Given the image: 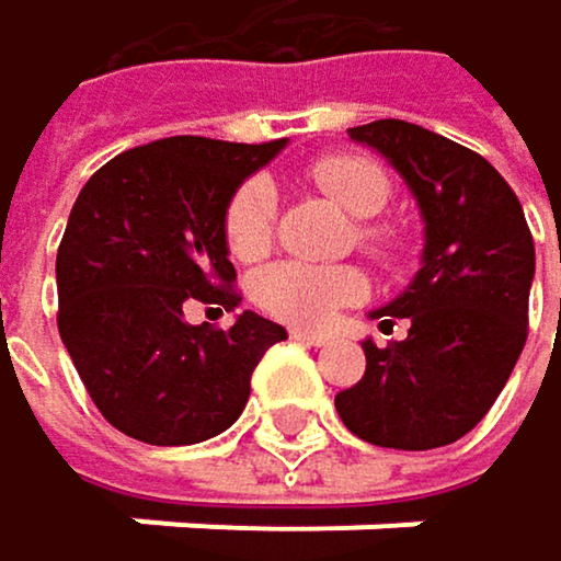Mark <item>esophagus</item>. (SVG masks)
<instances>
[{"mask_svg":"<svg viewBox=\"0 0 561 561\" xmlns=\"http://www.w3.org/2000/svg\"><path fill=\"white\" fill-rule=\"evenodd\" d=\"M290 337H294V341H300V344H311V347H324V344L331 341L328 334H314V331H300V328H294V331H290Z\"/></svg>","mask_w":561,"mask_h":561,"instance_id":"34e87169","label":"esophagus"}]
</instances>
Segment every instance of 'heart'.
<instances>
[{"mask_svg":"<svg viewBox=\"0 0 561 561\" xmlns=\"http://www.w3.org/2000/svg\"><path fill=\"white\" fill-rule=\"evenodd\" d=\"M307 176L328 197H334L357 224V243L375 257H391L398 250V230L375 220L391 201V176L368 157L357 153H324ZM277 193L267 176L243 180L224 210V240L237 261H261L274 243ZM254 300L271 318L290 328H324L337 318L341 307L357 304L368 294V280L354 267H324L304 261H277L254 277Z\"/></svg>","mask_w":561,"mask_h":561,"instance_id":"obj_1","label":"heart"}]
</instances>
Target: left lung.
<instances>
[{
	"label": "left lung",
	"mask_w": 561,
	"mask_h": 561,
	"mask_svg": "<svg viewBox=\"0 0 561 561\" xmlns=\"http://www.w3.org/2000/svg\"><path fill=\"white\" fill-rule=\"evenodd\" d=\"M347 136L404 176L425 250L414 280L371 311L388 328L408 318V337L388 347L364 341L368 368L334 408L371 445L442 448L489 414L525 347L536 243L515 190L474 150L404 119H375Z\"/></svg>",
	"instance_id": "obj_1"
}]
</instances>
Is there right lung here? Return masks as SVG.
<instances>
[{
	"label": "right lung",
	"instance_id": "right-lung-1",
	"mask_svg": "<svg viewBox=\"0 0 561 561\" xmlns=\"http://www.w3.org/2000/svg\"><path fill=\"white\" fill-rule=\"evenodd\" d=\"M284 150L170 136L100 167L72 204L59 254V337L93 404L147 445H197L227 432L264 351L287 331L254 311L233 328L186 324L193 300L233 311L224 210Z\"/></svg>",
	"mask_w": 561,
	"mask_h": 561
}]
</instances>
